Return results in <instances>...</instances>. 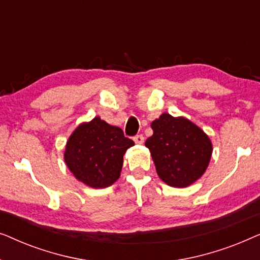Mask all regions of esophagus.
Wrapping results in <instances>:
<instances>
[{
    "mask_svg": "<svg viewBox=\"0 0 260 260\" xmlns=\"http://www.w3.org/2000/svg\"><path fill=\"white\" fill-rule=\"evenodd\" d=\"M134 142L136 144H143V142H144L143 135H136V136L134 137Z\"/></svg>",
    "mask_w": 260,
    "mask_h": 260,
    "instance_id": "34e87169",
    "label": "esophagus"
}]
</instances>
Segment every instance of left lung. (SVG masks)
Returning a JSON list of instances; mask_svg holds the SVG:
<instances>
[{
	"label": "left lung",
	"mask_w": 260,
	"mask_h": 260,
	"mask_svg": "<svg viewBox=\"0 0 260 260\" xmlns=\"http://www.w3.org/2000/svg\"><path fill=\"white\" fill-rule=\"evenodd\" d=\"M152 136L145 141L159 179L168 186L184 188L200 179L212 157L209 137L184 117L162 113L151 123Z\"/></svg>",
	"instance_id": "8db88e82"
}]
</instances>
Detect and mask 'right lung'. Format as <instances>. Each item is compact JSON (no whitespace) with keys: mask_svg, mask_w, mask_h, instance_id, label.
Wrapping results in <instances>:
<instances>
[{"mask_svg":"<svg viewBox=\"0 0 260 260\" xmlns=\"http://www.w3.org/2000/svg\"><path fill=\"white\" fill-rule=\"evenodd\" d=\"M133 145L134 141L124 136L120 127L94 117L73 131L63 159L80 182L91 188H106L118 180L123 156Z\"/></svg>","mask_w":260,"mask_h":260,"instance_id":"1","label":"right lung"}]
</instances>
